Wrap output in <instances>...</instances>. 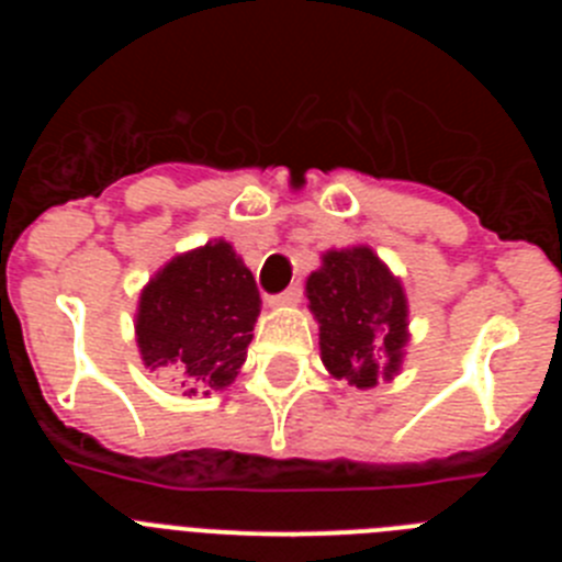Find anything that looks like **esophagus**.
Segmentation results:
<instances>
[{
  "label": "esophagus",
  "instance_id": "obj_1",
  "mask_svg": "<svg viewBox=\"0 0 562 562\" xmlns=\"http://www.w3.org/2000/svg\"><path fill=\"white\" fill-rule=\"evenodd\" d=\"M301 295H304L301 284H292L290 290H284V292H278V295L267 297V304H270V306H297Z\"/></svg>",
  "mask_w": 562,
  "mask_h": 562
}]
</instances>
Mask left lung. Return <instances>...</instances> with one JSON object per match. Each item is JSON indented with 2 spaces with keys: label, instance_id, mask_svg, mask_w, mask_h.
<instances>
[{
  "label": "left lung",
  "instance_id": "1",
  "mask_svg": "<svg viewBox=\"0 0 562 562\" xmlns=\"http://www.w3.org/2000/svg\"><path fill=\"white\" fill-rule=\"evenodd\" d=\"M321 360L335 380L374 389L394 380L408 349V295L369 245L326 250L306 278Z\"/></svg>",
  "mask_w": 562,
  "mask_h": 562
}]
</instances>
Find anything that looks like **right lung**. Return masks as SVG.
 Instances as JSON below:
<instances>
[{"label": "right lung", "instance_id": "1", "mask_svg": "<svg viewBox=\"0 0 562 562\" xmlns=\"http://www.w3.org/2000/svg\"><path fill=\"white\" fill-rule=\"evenodd\" d=\"M258 312L256 278L231 241L177 252L140 290L134 337L143 366L171 374L188 396L225 391L245 366Z\"/></svg>", "mask_w": 562, "mask_h": 562}]
</instances>
